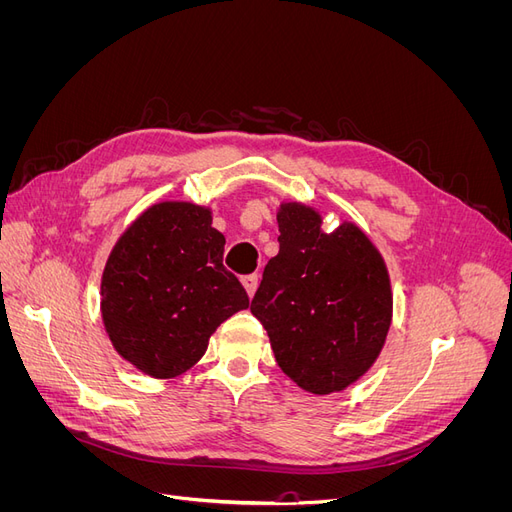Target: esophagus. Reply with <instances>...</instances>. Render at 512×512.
<instances>
[{
    "mask_svg": "<svg viewBox=\"0 0 512 512\" xmlns=\"http://www.w3.org/2000/svg\"><path fill=\"white\" fill-rule=\"evenodd\" d=\"M241 282H243V286H245L247 294H250V297H254V292H256V288H258V282H260L258 273H250V275H245Z\"/></svg>",
    "mask_w": 512,
    "mask_h": 512,
    "instance_id": "1",
    "label": "esophagus"
}]
</instances>
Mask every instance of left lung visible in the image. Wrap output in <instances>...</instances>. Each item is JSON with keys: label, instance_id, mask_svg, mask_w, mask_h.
I'll use <instances>...</instances> for the list:
<instances>
[{"label": "left lung", "instance_id": "8db88e82", "mask_svg": "<svg viewBox=\"0 0 512 512\" xmlns=\"http://www.w3.org/2000/svg\"><path fill=\"white\" fill-rule=\"evenodd\" d=\"M299 203L277 213L280 252L252 299L275 361L301 389L329 395L374 365L391 327L389 271L365 232L350 222L322 232Z\"/></svg>", "mask_w": 512, "mask_h": 512}]
</instances>
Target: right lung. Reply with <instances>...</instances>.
Returning a JSON list of instances; mask_svg holds the SVG:
<instances>
[{"label":"right lung","mask_w":512,"mask_h":512,"mask_svg":"<svg viewBox=\"0 0 512 512\" xmlns=\"http://www.w3.org/2000/svg\"><path fill=\"white\" fill-rule=\"evenodd\" d=\"M211 211L160 203L138 215L106 260L102 320L115 350L151 378H175L205 354L211 333L250 305L224 265Z\"/></svg>","instance_id":"obj_1"}]
</instances>
